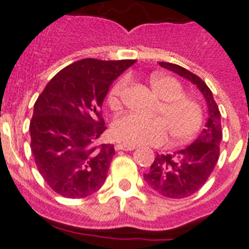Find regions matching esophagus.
<instances>
[{
	"instance_id": "34e87169",
	"label": "esophagus",
	"mask_w": 249,
	"mask_h": 249,
	"mask_svg": "<svg viewBox=\"0 0 249 249\" xmlns=\"http://www.w3.org/2000/svg\"><path fill=\"white\" fill-rule=\"evenodd\" d=\"M134 146H128V144H123V143H116L115 144V150L116 151H120V150H123V151H132V150H134Z\"/></svg>"
}]
</instances>
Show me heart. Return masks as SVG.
<instances>
[{
	"mask_svg": "<svg viewBox=\"0 0 249 249\" xmlns=\"http://www.w3.org/2000/svg\"><path fill=\"white\" fill-rule=\"evenodd\" d=\"M150 85L152 91L163 99L158 109L160 117L147 119L136 113H125L115 119L111 125L113 138L130 146L161 144L168 132L174 142L191 140L203 123V109L199 102L183 94L181 84L170 76L155 73L150 77ZM124 86V81H120L109 91L108 103L112 108L120 105Z\"/></svg>",
	"mask_w": 249,
	"mask_h": 249,
	"instance_id": "obj_1",
	"label": "heart"
}]
</instances>
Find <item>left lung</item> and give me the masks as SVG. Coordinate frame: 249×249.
I'll return each mask as SVG.
<instances>
[{
  "mask_svg": "<svg viewBox=\"0 0 249 249\" xmlns=\"http://www.w3.org/2000/svg\"><path fill=\"white\" fill-rule=\"evenodd\" d=\"M159 64L196 85L208 106V120L196 140L174 154H158L150 172L143 174L144 181L156 193L172 199H181L196 193L216 166L222 141L221 113L212 91L199 76L178 64L166 62H159Z\"/></svg>",
  "mask_w": 249,
  "mask_h": 249,
  "instance_id": "8db88e82",
  "label": "left lung"
}]
</instances>
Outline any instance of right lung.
Returning a JSON list of instances; mask_svg holds the SVG:
<instances>
[{
  "instance_id": "right-lung-1",
  "label": "right lung",
  "mask_w": 249,
  "mask_h": 249,
  "mask_svg": "<svg viewBox=\"0 0 249 249\" xmlns=\"http://www.w3.org/2000/svg\"><path fill=\"white\" fill-rule=\"evenodd\" d=\"M134 63L77 60L58 72L37 98L31 150L41 176L62 196L86 197L105 183L115 148L98 144L106 130L102 105L111 84Z\"/></svg>"
}]
</instances>
